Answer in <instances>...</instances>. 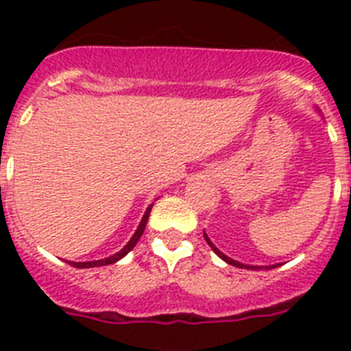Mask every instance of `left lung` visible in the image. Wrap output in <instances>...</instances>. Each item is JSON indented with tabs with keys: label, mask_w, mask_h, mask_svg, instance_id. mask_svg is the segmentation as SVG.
I'll list each match as a JSON object with an SVG mask.
<instances>
[{
	"label": "left lung",
	"mask_w": 351,
	"mask_h": 351,
	"mask_svg": "<svg viewBox=\"0 0 351 351\" xmlns=\"http://www.w3.org/2000/svg\"><path fill=\"white\" fill-rule=\"evenodd\" d=\"M204 239H206V242H208V244H209V247H211V250H213L215 253H217V255H219L220 258H222V261L228 262V264H231V266L244 267V269H261V267H266V269H273V267H277V266H247V264L237 262V261H233V258H230V256H228V255H224V253H222V251H220L219 247H217V245H215L213 242H211V240H209V237L206 233H204Z\"/></svg>",
	"instance_id": "8db88e82"
}]
</instances>
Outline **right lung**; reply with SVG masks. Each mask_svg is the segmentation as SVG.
I'll use <instances>...</instances> for the list:
<instances>
[{"label": "right lung", "instance_id": "1", "mask_svg": "<svg viewBox=\"0 0 351 351\" xmlns=\"http://www.w3.org/2000/svg\"><path fill=\"white\" fill-rule=\"evenodd\" d=\"M151 208H153V204L149 206L147 209H145V213H143V219L142 222H140V226H138V230L134 231V234H132V239L127 242L125 245H123V250H120L118 253H114V255L107 256V258H101V261H93V262H69L71 266L74 267H98V266H107V264H114V262H118L120 258H123V256L129 253V251L136 245V242L140 240V237H142L143 230H145V224H147V219H149V213H151Z\"/></svg>", "mask_w": 351, "mask_h": 351}]
</instances>
